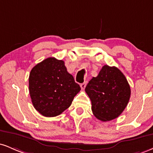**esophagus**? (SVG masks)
<instances>
[{
	"instance_id": "1",
	"label": "esophagus",
	"mask_w": 153,
	"mask_h": 153,
	"mask_svg": "<svg viewBox=\"0 0 153 153\" xmlns=\"http://www.w3.org/2000/svg\"><path fill=\"white\" fill-rule=\"evenodd\" d=\"M85 86H86V82H82V83L80 84V88H81V89H82V90H83V89H85Z\"/></svg>"
}]
</instances>
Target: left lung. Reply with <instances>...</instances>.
Wrapping results in <instances>:
<instances>
[{"instance_id": "1", "label": "left lung", "mask_w": 153, "mask_h": 153, "mask_svg": "<svg viewBox=\"0 0 153 153\" xmlns=\"http://www.w3.org/2000/svg\"><path fill=\"white\" fill-rule=\"evenodd\" d=\"M91 101L95 117L103 122L114 119L127 106L131 89L125 76L117 68L104 65L93 77L85 89Z\"/></svg>"}]
</instances>
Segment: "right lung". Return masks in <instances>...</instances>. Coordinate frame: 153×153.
I'll return each mask as SVG.
<instances>
[{
    "label": "right lung",
    "mask_w": 153,
    "mask_h": 153,
    "mask_svg": "<svg viewBox=\"0 0 153 153\" xmlns=\"http://www.w3.org/2000/svg\"><path fill=\"white\" fill-rule=\"evenodd\" d=\"M29 90L35 109L44 117H53L69 108L80 87L64 61L49 57L31 69Z\"/></svg>",
    "instance_id": "1"
}]
</instances>
